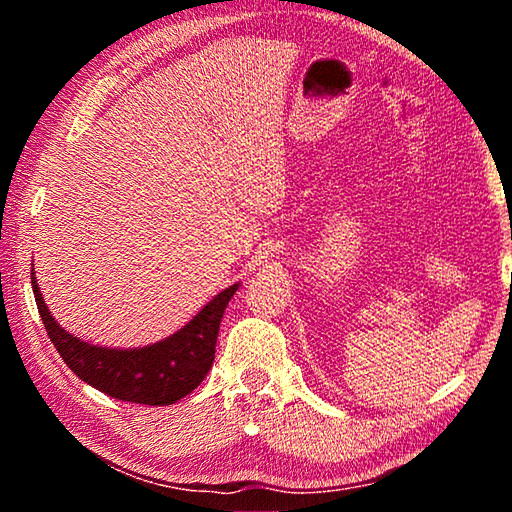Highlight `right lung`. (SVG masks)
I'll list each match as a JSON object with an SVG mask.
<instances>
[{
	"label": "right lung",
	"mask_w": 512,
	"mask_h": 512,
	"mask_svg": "<svg viewBox=\"0 0 512 512\" xmlns=\"http://www.w3.org/2000/svg\"><path fill=\"white\" fill-rule=\"evenodd\" d=\"M31 284L49 339L69 370L115 400L149 406H167L183 400L205 379L214 361L225 307L239 289V284H232L221 291L183 329L160 343L135 350H110L65 332L49 314L33 271Z\"/></svg>",
	"instance_id": "obj_1"
}]
</instances>
